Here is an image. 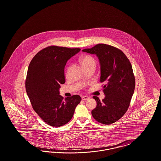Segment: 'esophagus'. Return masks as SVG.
Listing matches in <instances>:
<instances>
[{
    "label": "esophagus",
    "mask_w": 161,
    "mask_h": 161,
    "mask_svg": "<svg viewBox=\"0 0 161 161\" xmlns=\"http://www.w3.org/2000/svg\"><path fill=\"white\" fill-rule=\"evenodd\" d=\"M89 98H90V97H89L87 96H83V97H82V100H84V101L88 100Z\"/></svg>",
    "instance_id": "esophagus-1"
}]
</instances>
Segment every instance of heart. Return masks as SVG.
Listing matches in <instances>:
<instances>
[{
	"instance_id": "1",
	"label": "heart",
	"mask_w": 161,
	"mask_h": 161,
	"mask_svg": "<svg viewBox=\"0 0 161 161\" xmlns=\"http://www.w3.org/2000/svg\"><path fill=\"white\" fill-rule=\"evenodd\" d=\"M79 62L85 70L91 68L95 69L96 66V60L95 58L88 54L82 55L79 59Z\"/></svg>"
}]
</instances>
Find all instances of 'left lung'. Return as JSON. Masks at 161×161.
<instances>
[{"mask_svg":"<svg viewBox=\"0 0 161 161\" xmlns=\"http://www.w3.org/2000/svg\"><path fill=\"white\" fill-rule=\"evenodd\" d=\"M82 51L96 54L101 65L100 83L105 94L100 101L93 96L97 105L92 110L93 118L103 124H111L119 120L129 107L135 87V78L131 64L122 51L114 46L98 44Z\"/></svg>","mask_w":161,"mask_h":161,"instance_id":"8db88e82","label":"left lung"}]
</instances>
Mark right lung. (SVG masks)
Here are the masks:
<instances>
[{"instance_id": "add662e5", "label": "right lung", "mask_w": 161, "mask_h": 161, "mask_svg": "<svg viewBox=\"0 0 161 161\" xmlns=\"http://www.w3.org/2000/svg\"><path fill=\"white\" fill-rule=\"evenodd\" d=\"M80 48L49 46L42 49L32 59L28 69L25 88L34 110L45 123L59 127L72 119L80 103V96L64 98L59 93L65 83L64 66Z\"/></svg>"}]
</instances>
